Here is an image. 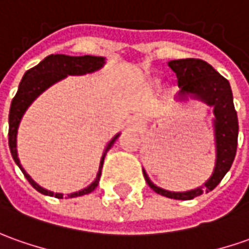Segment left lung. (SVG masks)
Masks as SVG:
<instances>
[{
  "label": "left lung",
  "instance_id": "8db88e82",
  "mask_svg": "<svg viewBox=\"0 0 249 249\" xmlns=\"http://www.w3.org/2000/svg\"><path fill=\"white\" fill-rule=\"evenodd\" d=\"M172 68L180 89V98L194 95L214 107V126H215V140H217V162L214 173L200 188L188 192H169L155 187L150 178L144 174L147 184L162 196L177 200H189L200 196L206 191H213L224 178V176L231 169V163L237 151L238 120L237 113L233 105V95L229 82L224 76L218 73L214 68L206 61L199 58H184L173 60L169 62Z\"/></svg>",
  "mask_w": 249,
  "mask_h": 249
}]
</instances>
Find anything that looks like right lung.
Segmentation results:
<instances>
[{"label": "right lung", "instance_id": "right-lung-1", "mask_svg": "<svg viewBox=\"0 0 249 249\" xmlns=\"http://www.w3.org/2000/svg\"><path fill=\"white\" fill-rule=\"evenodd\" d=\"M103 62H105L103 57H95V55H80V57H71V55H65V54H52V55H47L46 58L43 61H40L36 67L31 68V69H28L25 72L21 82H20L18 92H16L15 98L12 99L11 110H9V133H8L11 154L15 162L18 163V166L20 167V170L24 174V177L28 180V182L38 192L43 194V195L55 196L57 199H62V194H54V192H50V191L39 187L20 165V160L18 158V150H16V135H18L20 120L23 117L24 111L27 110V107L32 103V101L39 95L40 92H43L45 89H49L52 84L58 82L61 79H64V77H67L68 75H84V73L94 72V71L102 67ZM117 138L118 135L109 143V146L106 147V150H105V153L102 155V160H101L99 172L96 174L95 181L92 182L89 187H87V188L68 195L69 197L87 195V194H91L98 187L105 155L110 150L111 144L114 143V140Z\"/></svg>", "mask_w": 249, "mask_h": 249}]
</instances>
